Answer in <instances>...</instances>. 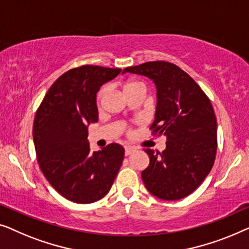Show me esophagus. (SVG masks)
Listing matches in <instances>:
<instances>
[{
	"mask_svg": "<svg viewBox=\"0 0 249 249\" xmlns=\"http://www.w3.org/2000/svg\"><path fill=\"white\" fill-rule=\"evenodd\" d=\"M134 152H135V148H133V146H125V156H129Z\"/></svg>",
	"mask_w": 249,
	"mask_h": 249,
	"instance_id": "obj_1",
	"label": "esophagus"
}]
</instances>
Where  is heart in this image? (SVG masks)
Masks as SVG:
<instances>
[{
    "mask_svg": "<svg viewBox=\"0 0 249 249\" xmlns=\"http://www.w3.org/2000/svg\"><path fill=\"white\" fill-rule=\"evenodd\" d=\"M141 88H144V86H143L141 82H138V81H128L124 85V91L126 94L132 92V91H134L136 89H141ZM107 91H108V89L106 88V87H104V88H101L99 90V92L97 93V104L98 105H100L101 103H103L105 96L107 94Z\"/></svg>",
    "mask_w": 249,
    "mask_h": 249,
    "instance_id": "heart-1",
    "label": "heart"
}]
</instances>
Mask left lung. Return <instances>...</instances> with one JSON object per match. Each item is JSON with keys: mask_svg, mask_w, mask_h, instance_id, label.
Instances as JSON below:
<instances>
[{"mask_svg": "<svg viewBox=\"0 0 249 249\" xmlns=\"http://www.w3.org/2000/svg\"><path fill=\"white\" fill-rule=\"evenodd\" d=\"M148 76L157 87V109L150 129L166 135V150L150 158L141 176L146 190L164 201L186 197L211 171L216 155V118L212 104L186 72L173 63L146 62L123 70Z\"/></svg>", "mask_w": 249, "mask_h": 249, "instance_id": "obj_1", "label": "left lung"}]
</instances>
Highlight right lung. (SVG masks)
Here are the masks:
<instances>
[{"label":"right lung","mask_w":249,"mask_h":249,"mask_svg":"<svg viewBox=\"0 0 249 249\" xmlns=\"http://www.w3.org/2000/svg\"><path fill=\"white\" fill-rule=\"evenodd\" d=\"M121 69L82 65L69 70L48 89L34 121L40 170L52 186L74 203L96 202L109 192L124 159L117 143L90 152L88 125L98 121L100 87Z\"/></svg>","instance_id":"1"}]
</instances>
